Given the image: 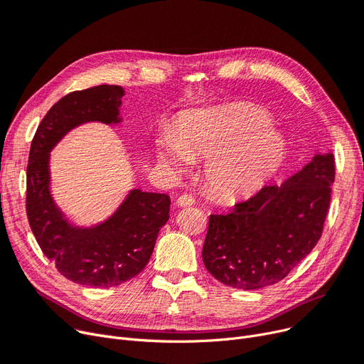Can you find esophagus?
<instances>
[{"label":"esophagus","mask_w":364,"mask_h":364,"mask_svg":"<svg viewBox=\"0 0 364 364\" xmlns=\"http://www.w3.org/2000/svg\"><path fill=\"white\" fill-rule=\"evenodd\" d=\"M176 204H178L179 207H189V205L196 204V198H194L193 196H189V194H183V196L178 197Z\"/></svg>","instance_id":"obj_1"}]
</instances>
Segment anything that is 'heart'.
<instances>
[{
    "mask_svg": "<svg viewBox=\"0 0 364 364\" xmlns=\"http://www.w3.org/2000/svg\"><path fill=\"white\" fill-rule=\"evenodd\" d=\"M272 117L252 107L200 109L181 118L175 133L157 142L159 161L183 173L193 159H210L205 183L219 197H241L264 185L287 154V144Z\"/></svg>",
    "mask_w": 364,
    "mask_h": 364,
    "instance_id": "1",
    "label": "heart"
}]
</instances>
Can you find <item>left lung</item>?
Segmentation results:
<instances>
[{
	"instance_id": "left-lung-1",
	"label": "left lung",
	"mask_w": 364,
	"mask_h": 364,
	"mask_svg": "<svg viewBox=\"0 0 364 364\" xmlns=\"http://www.w3.org/2000/svg\"><path fill=\"white\" fill-rule=\"evenodd\" d=\"M333 182V154H316L283 185H265L230 213L210 215L203 246L207 271L243 290L282 282L318 243Z\"/></svg>"
}]
</instances>
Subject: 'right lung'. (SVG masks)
Returning <instances> with one entry per match:
<instances>
[{
	"label": "right lung",
	"instance_id": "obj_1",
	"mask_svg": "<svg viewBox=\"0 0 364 364\" xmlns=\"http://www.w3.org/2000/svg\"><path fill=\"white\" fill-rule=\"evenodd\" d=\"M124 89L119 85L73 92L50 108L33 136L26 168V215L47 259L77 284L112 287L139 274L168 220L170 197L132 189L118 209L93 227H75L50 193V151L84 123L117 124Z\"/></svg>",
	"mask_w": 364,
	"mask_h": 364
}]
</instances>
